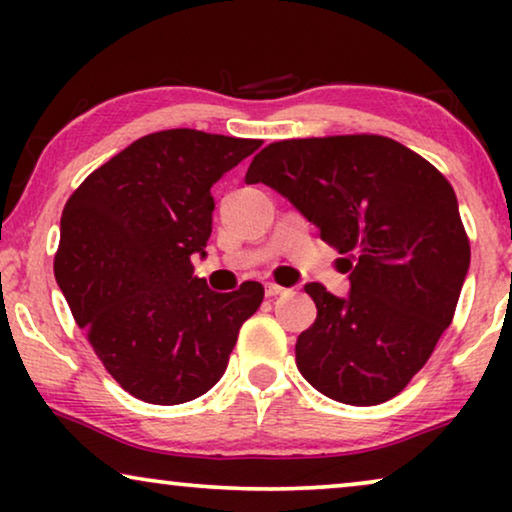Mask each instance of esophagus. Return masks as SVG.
<instances>
[{"instance_id": "esophagus-1", "label": "esophagus", "mask_w": 512, "mask_h": 512, "mask_svg": "<svg viewBox=\"0 0 512 512\" xmlns=\"http://www.w3.org/2000/svg\"><path fill=\"white\" fill-rule=\"evenodd\" d=\"M284 293H286L284 286H279V284H275V282H268V284H265V296L277 298V296H284Z\"/></svg>"}]
</instances>
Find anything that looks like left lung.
<instances>
[{
    "mask_svg": "<svg viewBox=\"0 0 512 512\" xmlns=\"http://www.w3.org/2000/svg\"><path fill=\"white\" fill-rule=\"evenodd\" d=\"M244 181L275 188L347 256L345 298L305 284L317 305L296 342L305 380L347 405L401 394L452 324L471 265L450 181L380 135L275 142Z\"/></svg>",
    "mask_w": 512,
    "mask_h": 512,
    "instance_id": "1",
    "label": "left lung"
}]
</instances>
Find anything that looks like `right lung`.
I'll list each match as a JSON object with an SVG mask.
<instances>
[{
	"label": "right lung",
	"mask_w": 512,
	"mask_h": 512,
	"mask_svg": "<svg viewBox=\"0 0 512 512\" xmlns=\"http://www.w3.org/2000/svg\"><path fill=\"white\" fill-rule=\"evenodd\" d=\"M263 142L177 128L132 142L62 209L55 279L109 375L179 405L226 373L263 286L216 293L193 275L212 235V186Z\"/></svg>",
	"instance_id": "add662e5"
}]
</instances>
